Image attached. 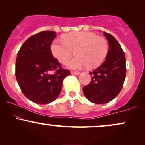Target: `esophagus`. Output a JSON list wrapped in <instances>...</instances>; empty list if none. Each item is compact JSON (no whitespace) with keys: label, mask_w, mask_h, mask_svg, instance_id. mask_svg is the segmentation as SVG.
Here are the masks:
<instances>
[{"label":"esophagus","mask_w":145,"mask_h":145,"mask_svg":"<svg viewBox=\"0 0 145 145\" xmlns=\"http://www.w3.org/2000/svg\"><path fill=\"white\" fill-rule=\"evenodd\" d=\"M71 74L72 75H79L80 73L77 72V71H71Z\"/></svg>","instance_id":"obj_1"}]
</instances>
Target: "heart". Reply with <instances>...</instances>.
Instances as JSON below:
<instances>
[{
    "label": "heart",
    "mask_w": 145,
    "mask_h": 145,
    "mask_svg": "<svg viewBox=\"0 0 145 145\" xmlns=\"http://www.w3.org/2000/svg\"><path fill=\"white\" fill-rule=\"evenodd\" d=\"M63 41L54 40L50 46L54 57L65 64L71 59L73 51L77 56L67 64L69 68L78 69L97 67L103 62L108 50V41L103 37L91 32H72L63 37Z\"/></svg>",
    "instance_id": "b5f03b06"
}]
</instances>
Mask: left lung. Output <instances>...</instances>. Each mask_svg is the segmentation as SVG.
<instances>
[{"label": "left lung", "instance_id": "obj_1", "mask_svg": "<svg viewBox=\"0 0 145 145\" xmlns=\"http://www.w3.org/2000/svg\"><path fill=\"white\" fill-rule=\"evenodd\" d=\"M109 48L104 62L90 74L91 82L83 87L88 100L97 104L109 102L122 89L126 75L125 56L120 44L112 35L104 32Z\"/></svg>", "mask_w": 145, "mask_h": 145}]
</instances>
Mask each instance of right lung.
<instances>
[{
    "mask_svg": "<svg viewBox=\"0 0 145 145\" xmlns=\"http://www.w3.org/2000/svg\"><path fill=\"white\" fill-rule=\"evenodd\" d=\"M56 37L52 31L37 33L25 41L18 53L16 80L23 94L36 104L55 100L61 93L63 80L70 75L52 54L50 46Z\"/></svg>",
    "mask_w": 145,
    "mask_h": 145,
    "instance_id": "obj_1",
    "label": "right lung"
}]
</instances>
